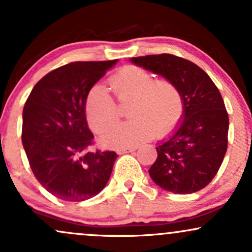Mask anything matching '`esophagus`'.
Masks as SVG:
<instances>
[{
	"instance_id": "34e87169",
	"label": "esophagus",
	"mask_w": 252,
	"mask_h": 252,
	"mask_svg": "<svg viewBox=\"0 0 252 252\" xmlns=\"http://www.w3.org/2000/svg\"><path fill=\"white\" fill-rule=\"evenodd\" d=\"M137 149V147L132 146V147H126V148H120L117 149V154H124V153H130L134 152V150Z\"/></svg>"
}]
</instances>
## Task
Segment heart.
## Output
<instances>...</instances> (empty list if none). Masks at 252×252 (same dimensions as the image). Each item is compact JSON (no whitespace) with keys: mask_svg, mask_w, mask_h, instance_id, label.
<instances>
[{"mask_svg":"<svg viewBox=\"0 0 252 252\" xmlns=\"http://www.w3.org/2000/svg\"><path fill=\"white\" fill-rule=\"evenodd\" d=\"M118 102L131 103L128 123L121 124L102 136L105 147L131 146L154 134L163 136L174 129L184 114L180 90L168 79H155L150 72L129 65L110 78ZM85 112L90 128L104 132L120 120L118 106L108 89L96 84L90 89L85 100Z\"/></svg>","mask_w":252,"mask_h":252,"instance_id":"obj_1","label":"heart"}]
</instances>
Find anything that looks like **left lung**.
<instances>
[{"mask_svg":"<svg viewBox=\"0 0 252 252\" xmlns=\"http://www.w3.org/2000/svg\"><path fill=\"white\" fill-rule=\"evenodd\" d=\"M130 62L174 83L184 100L181 122L156 147L150 178L175 194L198 192L215 178L227 149L228 116L220 92L206 72L184 58L158 54Z\"/></svg>","mask_w":252,"mask_h":252,"instance_id":"left-lung-1","label":"left lung"}]
</instances>
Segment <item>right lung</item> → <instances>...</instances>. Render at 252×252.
Listing matches in <instances>:
<instances>
[{
  "label": "right lung",
  "instance_id": "right-lung-1",
  "mask_svg": "<svg viewBox=\"0 0 252 252\" xmlns=\"http://www.w3.org/2000/svg\"><path fill=\"white\" fill-rule=\"evenodd\" d=\"M117 60L76 62L51 71L32 90L22 112V144L36 180L65 201L94 198L108 184L115 152H89L90 89Z\"/></svg>",
  "mask_w": 252,
  "mask_h": 252
}]
</instances>
